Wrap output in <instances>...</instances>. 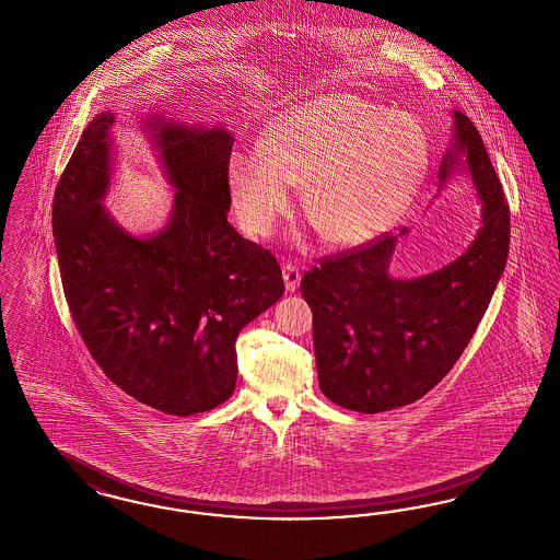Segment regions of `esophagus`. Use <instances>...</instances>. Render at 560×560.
<instances>
[{"label": "esophagus", "mask_w": 560, "mask_h": 560, "mask_svg": "<svg viewBox=\"0 0 560 560\" xmlns=\"http://www.w3.org/2000/svg\"><path fill=\"white\" fill-rule=\"evenodd\" d=\"M300 279H302V272H300V269H298L295 265H291V262L283 265V281H285V288H288V291L298 290Z\"/></svg>", "instance_id": "1"}]
</instances>
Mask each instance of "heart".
<instances>
[{
	"instance_id": "obj_1",
	"label": "heart",
	"mask_w": 560,
	"mask_h": 560,
	"mask_svg": "<svg viewBox=\"0 0 560 560\" xmlns=\"http://www.w3.org/2000/svg\"><path fill=\"white\" fill-rule=\"evenodd\" d=\"M431 145L408 114L352 93H329L281 114L260 148H237L226 177L237 217L269 235L302 185V210L320 242L354 247L394 223L425 179Z\"/></svg>"
}]
</instances>
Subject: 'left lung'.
Instances as JSON below:
<instances>
[{"label": "left lung", "instance_id": "left-lung-1", "mask_svg": "<svg viewBox=\"0 0 560 560\" xmlns=\"http://www.w3.org/2000/svg\"><path fill=\"white\" fill-rule=\"evenodd\" d=\"M440 187L467 173L481 206V229L446 267L423 277L389 272L398 235L325 258L302 277L313 308L320 392L337 406L375 415L417 402L465 352L504 272L511 242L509 203L469 118L452 113Z\"/></svg>", "mask_w": 560, "mask_h": 560}]
</instances>
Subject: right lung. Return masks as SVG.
Here are the masks:
<instances>
[{"label":"right lung","instance_id":"1","mask_svg":"<svg viewBox=\"0 0 560 560\" xmlns=\"http://www.w3.org/2000/svg\"><path fill=\"white\" fill-rule=\"evenodd\" d=\"M116 114H97L68 160L51 224L68 308L93 360L135 400L189 417L231 398L235 339L285 291L269 249L226 221L233 135L148 113L143 131L175 189L166 224L135 235L104 200Z\"/></svg>","mask_w":560,"mask_h":560}]
</instances>
